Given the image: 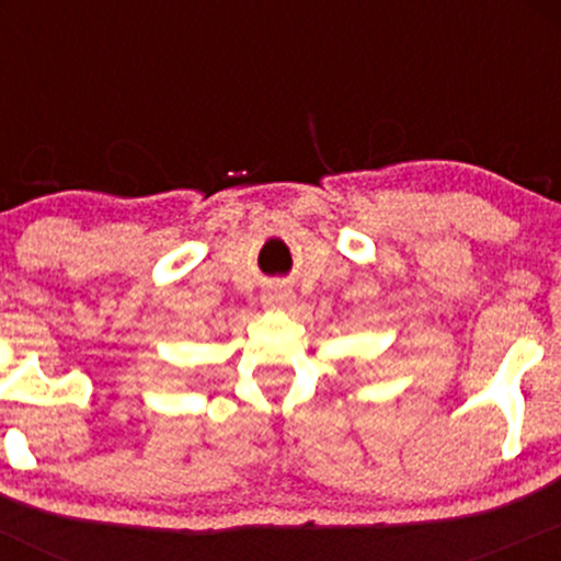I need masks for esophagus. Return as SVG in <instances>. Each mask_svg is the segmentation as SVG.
Returning a JSON list of instances; mask_svg holds the SVG:
<instances>
[{"label": "esophagus", "instance_id": "esophagus-1", "mask_svg": "<svg viewBox=\"0 0 561 561\" xmlns=\"http://www.w3.org/2000/svg\"><path fill=\"white\" fill-rule=\"evenodd\" d=\"M261 300L266 308H287L289 302H293V293H287V289L282 287H268Z\"/></svg>", "mask_w": 561, "mask_h": 561}]
</instances>
